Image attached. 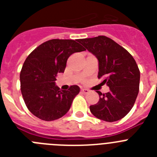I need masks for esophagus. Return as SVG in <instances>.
I'll return each mask as SVG.
<instances>
[{
    "label": "esophagus",
    "mask_w": 157,
    "mask_h": 157,
    "mask_svg": "<svg viewBox=\"0 0 157 157\" xmlns=\"http://www.w3.org/2000/svg\"><path fill=\"white\" fill-rule=\"evenodd\" d=\"M81 91L82 93H83V94H88L89 93V90H87V89H82Z\"/></svg>",
    "instance_id": "34e87169"
}]
</instances>
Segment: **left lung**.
Wrapping results in <instances>:
<instances>
[{"mask_svg": "<svg viewBox=\"0 0 157 157\" xmlns=\"http://www.w3.org/2000/svg\"><path fill=\"white\" fill-rule=\"evenodd\" d=\"M78 42L98 59V78L110 91L99 94V101L90 105L95 117L106 122L121 120L131 110L139 91L140 71L133 56L106 36L78 39Z\"/></svg>", "mask_w": 157, "mask_h": 157, "instance_id": "8db88e82", "label": "left lung"}]
</instances>
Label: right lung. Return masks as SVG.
<instances>
[{
  "label": "right lung",
  "mask_w": 157,
  "mask_h": 157,
  "mask_svg": "<svg viewBox=\"0 0 157 157\" xmlns=\"http://www.w3.org/2000/svg\"><path fill=\"white\" fill-rule=\"evenodd\" d=\"M78 40L52 39L42 43L27 57L20 72V90L32 114L45 121L61 118L80 91L78 86L60 90L55 81L63 73L71 54L85 51Z\"/></svg>",
  "instance_id": "obj_1"
}]
</instances>
